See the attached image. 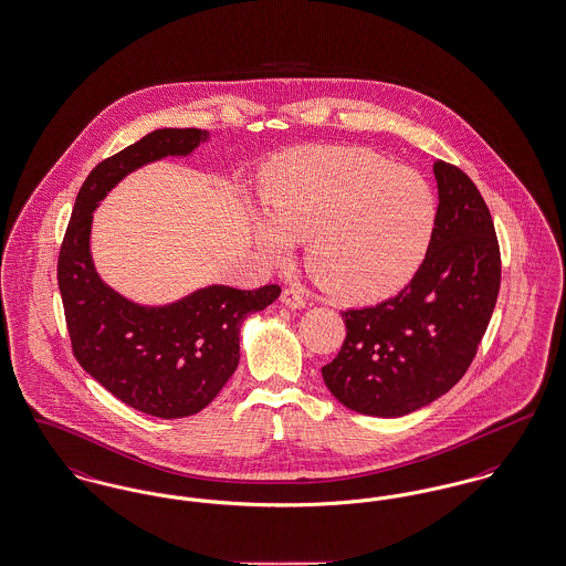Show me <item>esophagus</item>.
I'll list each match as a JSON object with an SVG mask.
<instances>
[{
	"label": "esophagus",
	"mask_w": 566,
	"mask_h": 566,
	"mask_svg": "<svg viewBox=\"0 0 566 566\" xmlns=\"http://www.w3.org/2000/svg\"><path fill=\"white\" fill-rule=\"evenodd\" d=\"M282 303L289 305V307H293V310H303L307 301H305V295H303L301 289L289 286V289L282 291Z\"/></svg>",
	"instance_id": "obj_1"
}]
</instances>
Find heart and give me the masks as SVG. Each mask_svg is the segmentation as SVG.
<instances>
[{
  "label": "heart",
  "mask_w": 566,
  "mask_h": 566,
  "mask_svg": "<svg viewBox=\"0 0 566 566\" xmlns=\"http://www.w3.org/2000/svg\"><path fill=\"white\" fill-rule=\"evenodd\" d=\"M271 218L256 240L271 261L310 242L307 270L328 295L376 303L420 270L437 224V199L413 169L369 148H305L282 159L268 192Z\"/></svg>",
  "instance_id": "b5f03b06"
}]
</instances>
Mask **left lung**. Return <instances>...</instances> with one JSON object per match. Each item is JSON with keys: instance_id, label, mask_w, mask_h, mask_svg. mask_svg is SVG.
<instances>
[{"instance_id": "8db88e82", "label": "left lung", "mask_w": 566, "mask_h": 566, "mask_svg": "<svg viewBox=\"0 0 566 566\" xmlns=\"http://www.w3.org/2000/svg\"><path fill=\"white\" fill-rule=\"evenodd\" d=\"M431 248L403 291L346 310V339L323 367L333 397L358 413L399 418L446 395L471 367L501 289V248L482 192L434 161Z\"/></svg>"}]
</instances>
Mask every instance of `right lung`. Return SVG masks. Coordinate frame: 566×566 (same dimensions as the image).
I'll return each mask as SVG.
<instances>
[{
    "label": "right lung",
    "mask_w": 566,
    "mask_h": 566,
    "mask_svg": "<svg viewBox=\"0 0 566 566\" xmlns=\"http://www.w3.org/2000/svg\"><path fill=\"white\" fill-rule=\"evenodd\" d=\"M208 135L157 129L95 165L78 190L56 263L72 352L82 369L123 403L165 420L187 418L214 401L238 369L243 318L271 305L280 286H210L171 305H135L93 268L91 220L129 171L167 155H189Z\"/></svg>",
    "instance_id": "obj_1"
}]
</instances>
